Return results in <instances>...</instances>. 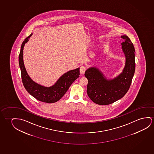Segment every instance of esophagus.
<instances>
[{
    "label": "esophagus",
    "mask_w": 154,
    "mask_h": 154,
    "mask_svg": "<svg viewBox=\"0 0 154 154\" xmlns=\"http://www.w3.org/2000/svg\"><path fill=\"white\" fill-rule=\"evenodd\" d=\"M87 70V67L86 66H85L84 65H82V66H81L80 67V71L81 74H84L85 73V71Z\"/></svg>",
    "instance_id": "34e87169"
}]
</instances>
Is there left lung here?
<instances>
[{
    "mask_svg": "<svg viewBox=\"0 0 154 154\" xmlns=\"http://www.w3.org/2000/svg\"><path fill=\"white\" fill-rule=\"evenodd\" d=\"M122 38L125 40L122 44L126 61L120 75L113 80H107L103 74L94 67H91L85 72V76L88 80V95L97 104L108 105L116 102L126 94L131 84L135 71V50L127 36H122Z\"/></svg>",
    "mask_w": 154,
    "mask_h": 154,
    "instance_id": "obj_1",
    "label": "left lung"
}]
</instances>
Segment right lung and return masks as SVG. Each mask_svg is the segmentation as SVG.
Instances as JSON below:
<instances>
[{
    "mask_svg": "<svg viewBox=\"0 0 154 154\" xmlns=\"http://www.w3.org/2000/svg\"><path fill=\"white\" fill-rule=\"evenodd\" d=\"M32 35V34L24 39L22 43L19 55V64L21 71L22 82L26 91L37 100L49 103L57 102L65 94L72 83L79 77L80 74V69L78 68L69 71L63 74L52 87H44L34 82L26 72L23 55L25 44L28 42V38Z\"/></svg>",
    "mask_w": 154,
    "mask_h": 154,
    "instance_id": "add662e5",
    "label": "right lung"
}]
</instances>
